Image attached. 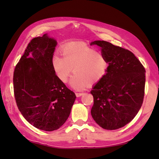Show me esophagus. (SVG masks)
<instances>
[{
	"label": "esophagus",
	"instance_id": "1",
	"mask_svg": "<svg viewBox=\"0 0 159 159\" xmlns=\"http://www.w3.org/2000/svg\"><path fill=\"white\" fill-rule=\"evenodd\" d=\"M84 94V93H76V96H77V97H80V96H83Z\"/></svg>",
	"mask_w": 159,
	"mask_h": 159
}]
</instances>
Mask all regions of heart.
<instances>
[{"label":"heart","instance_id":"1","mask_svg":"<svg viewBox=\"0 0 159 159\" xmlns=\"http://www.w3.org/2000/svg\"><path fill=\"white\" fill-rule=\"evenodd\" d=\"M63 55L56 53L52 56V69L61 81L66 83L73 68L70 85L74 89L83 90L91 83L96 85L106 75L109 66L106 57L85 43H67Z\"/></svg>","mask_w":159,"mask_h":159}]
</instances>
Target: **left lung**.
Returning <instances> with one entry per match:
<instances>
[{
    "instance_id": "1",
    "label": "left lung",
    "mask_w": 159,
    "mask_h": 159,
    "mask_svg": "<svg viewBox=\"0 0 159 159\" xmlns=\"http://www.w3.org/2000/svg\"><path fill=\"white\" fill-rule=\"evenodd\" d=\"M101 47L109 66L105 76L93 87L94 121L107 130H116L134 119L143 104L146 70L130 50L106 41H94Z\"/></svg>"
}]
</instances>
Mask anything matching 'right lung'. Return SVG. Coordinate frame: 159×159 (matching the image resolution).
Listing matches in <instances>:
<instances>
[{"mask_svg":"<svg viewBox=\"0 0 159 159\" xmlns=\"http://www.w3.org/2000/svg\"><path fill=\"white\" fill-rule=\"evenodd\" d=\"M57 43L47 34L32 39L13 72L19 111L29 124L46 131L59 129L66 122L76 98L52 69Z\"/></svg>","mask_w":159,"mask_h":159,"instance_id":"add662e5","label":"right lung"}]
</instances>
